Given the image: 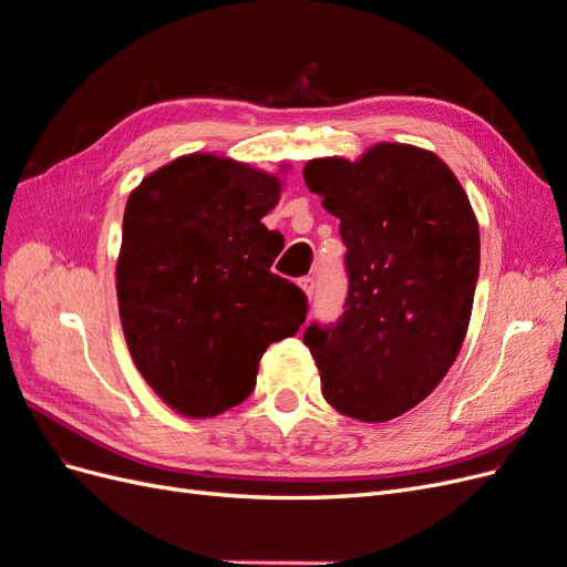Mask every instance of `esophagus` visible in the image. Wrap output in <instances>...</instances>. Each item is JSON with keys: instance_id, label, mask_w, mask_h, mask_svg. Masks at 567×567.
Listing matches in <instances>:
<instances>
[{"instance_id": "obj_1", "label": "esophagus", "mask_w": 567, "mask_h": 567, "mask_svg": "<svg viewBox=\"0 0 567 567\" xmlns=\"http://www.w3.org/2000/svg\"><path fill=\"white\" fill-rule=\"evenodd\" d=\"M298 284H300V288L305 290V296L312 298V293H315V279H312V277H302Z\"/></svg>"}]
</instances>
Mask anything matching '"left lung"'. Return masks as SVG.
<instances>
[{"label": "left lung", "instance_id": "1", "mask_svg": "<svg viewBox=\"0 0 567 567\" xmlns=\"http://www.w3.org/2000/svg\"><path fill=\"white\" fill-rule=\"evenodd\" d=\"M302 175L348 248L346 312L302 336L323 398L364 423L398 419L437 388L468 331L480 271L468 196L435 153L409 144L317 158Z\"/></svg>", "mask_w": 567, "mask_h": 567}]
</instances>
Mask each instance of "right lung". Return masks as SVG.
Here are the masks:
<instances>
[{"mask_svg":"<svg viewBox=\"0 0 567 567\" xmlns=\"http://www.w3.org/2000/svg\"><path fill=\"white\" fill-rule=\"evenodd\" d=\"M279 194L262 169L192 153L127 198L120 321L146 383L188 419L241 404L265 350L305 323V293L271 271L284 236L262 217Z\"/></svg>","mask_w":567,"mask_h":567,"instance_id":"right-lung-1","label":"right lung"}]
</instances>
